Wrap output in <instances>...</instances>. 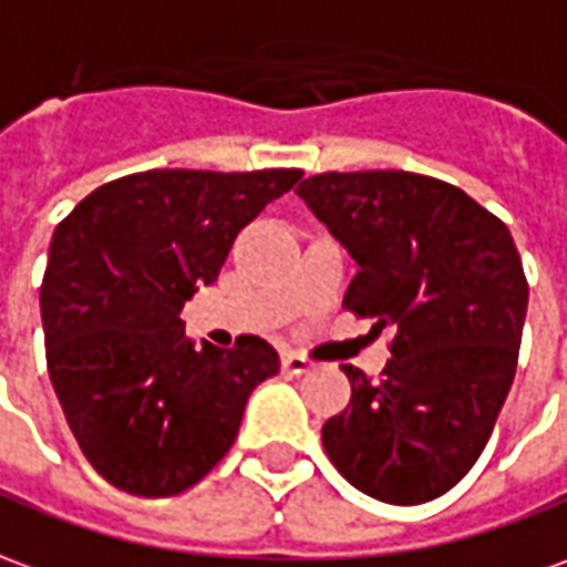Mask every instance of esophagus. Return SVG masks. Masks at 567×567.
Instances as JSON below:
<instances>
[{
  "mask_svg": "<svg viewBox=\"0 0 567 567\" xmlns=\"http://www.w3.org/2000/svg\"><path fill=\"white\" fill-rule=\"evenodd\" d=\"M282 368L288 374H307L312 368L310 359H303V355H297V352H285L282 355Z\"/></svg>",
  "mask_w": 567,
  "mask_h": 567,
  "instance_id": "obj_1",
  "label": "esophagus"
}]
</instances>
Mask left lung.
I'll return each mask as SVG.
<instances>
[{"label": "left lung", "instance_id": "left-lung-1", "mask_svg": "<svg viewBox=\"0 0 567 567\" xmlns=\"http://www.w3.org/2000/svg\"><path fill=\"white\" fill-rule=\"evenodd\" d=\"M297 196L355 260L343 307L393 331L383 378L343 365L350 405L322 426L340 476L383 504H426L461 482L513 386L528 312L504 220L411 172L307 177Z\"/></svg>", "mask_w": 567, "mask_h": 567}]
</instances>
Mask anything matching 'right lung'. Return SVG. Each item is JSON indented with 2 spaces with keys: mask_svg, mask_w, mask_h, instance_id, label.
I'll return each instance as SVG.
<instances>
[{
  "mask_svg": "<svg viewBox=\"0 0 567 567\" xmlns=\"http://www.w3.org/2000/svg\"><path fill=\"white\" fill-rule=\"evenodd\" d=\"M300 177L153 168L97 187L58 224L39 295L49 378L110 485L137 497L196 485L236 442L257 383L279 374L260 338L193 350L181 310Z\"/></svg>",
  "mask_w": 567,
  "mask_h": 567,
  "instance_id": "1",
  "label": "right lung"
}]
</instances>
